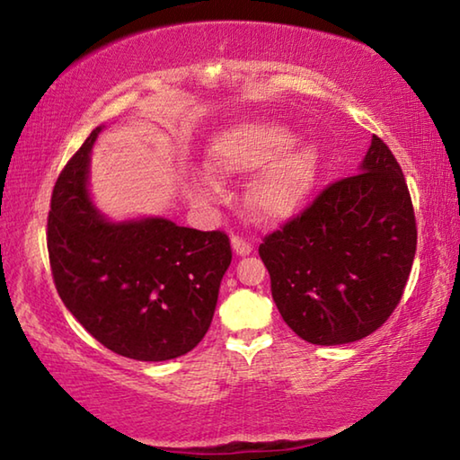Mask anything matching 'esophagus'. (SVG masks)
I'll return each mask as SVG.
<instances>
[{"label": "esophagus", "mask_w": 460, "mask_h": 460, "mask_svg": "<svg viewBox=\"0 0 460 460\" xmlns=\"http://www.w3.org/2000/svg\"><path fill=\"white\" fill-rule=\"evenodd\" d=\"M231 245H233V252H235L237 255H249V253L253 252V245L249 243L245 237H241V235H233L231 237Z\"/></svg>", "instance_id": "34e87169"}]
</instances>
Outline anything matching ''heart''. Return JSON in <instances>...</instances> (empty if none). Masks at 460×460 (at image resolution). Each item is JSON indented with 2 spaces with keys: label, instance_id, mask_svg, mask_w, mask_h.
<instances>
[{
  "label": "heart",
  "instance_id": "b5f03b06",
  "mask_svg": "<svg viewBox=\"0 0 460 460\" xmlns=\"http://www.w3.org/2000/svg\"><path fill=\"white\" fill-rule=\"evenodd\" d=\"M294 142L290 131L276 123H245L215 139L211 168L219 176L261 168L247 189V205L263 221H282L298 211L316 174V152ZM219 192L213 178H202L194 186L200 200H213Z\"/></svg>",
  "mask_w": 460,
  "mask_h": 460
}]
</instances>
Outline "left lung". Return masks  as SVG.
<instances>
[{
	"label": "left lung",
	"mask_w": 460,
	"mask_h": 460,
	"mask_svg": "<svg viewBox=\"0 0 460 460\" xmlns=\"http://www.w3.org/2000/svg\"><path fill=\"white\" fill-rule=\"evenodd\" d=\"M416 241L406 178L373 136L359 172L331 182L263 237L260 258L286 324L313 345H345L377 331L400 305Z\"/></svg>",
	"instance_id": "obj_1"
}]
</instances>
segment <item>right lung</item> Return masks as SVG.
<instances>
[{
    "label": "right lung",
    "mask_w": 460,
    "mask_h": 460,
    "mask_svg": "<svg viewBox=\"0 0 460 460\" xmlns=\"http://www.w3.org/2000/svg\"><path fill=\"white\" fill-rule=\"evenodd\" d=\"M99 131H91L54 184L46 229L54 286L109 351L137 361L176 359L211 326L231 263L229 237L168 219H101L87 192Z\"/></svg>",
    "instance_id": "add662e5"
}]
</instances>
